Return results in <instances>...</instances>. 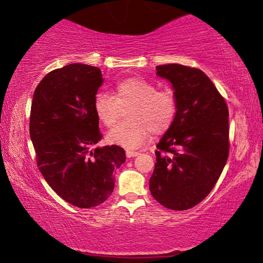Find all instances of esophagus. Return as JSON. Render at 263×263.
Listing matches in <instances>:
<instances>
[{"label": "esophagus", "mask_w": 263, "mask_h": 263, "mask_svg": "<svg viewBox=\"0 0 263 263\" xmlns=\"http://www.w3.org/2000/svg\"><path fill=\"white\" fill-rule=\"evenodd\" d=\"M140 153L139 152H134V151H127L125 152V155H127V158H135L138 157Z\"/></svg>", "instance_id": "esophagus-1"}]
</instances>
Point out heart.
Segmentation results:
<instances>
[{
  "instance_id": "heart-1",
  "label": "heart",
  "mask_w": 263,
  "mask_h": 263,
  "mask_svg": "<svg viewBox=\"0 0 263 263\" xmlns=\"http://www.w3.org/2000/svg\"><path fill=\"white\" fill-rule=\"evenodd\" d=\"M115 91V96L98 91L93 100L95 114L106 127H112L120 119L121 106L132 104L129 121L108 133L110 143L135 149L146 142L152 132L162 134L176 120L178 104L172 90H158L157 85L142 78H127L117 83Z\"/></svg>"
}]
</instances>
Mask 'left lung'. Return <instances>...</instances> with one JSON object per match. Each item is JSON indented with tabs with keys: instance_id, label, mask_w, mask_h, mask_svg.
<instances>
[{
	"instance_id": "8db88e82",
	"label": "left lung",
	"mask_w": 263,
	"mask_h": 263,
	"mask_svg": "<svg viewBox=\"0 0 263 263\" xmlns=\"http://www.w3.org/2000/svg\"><path fill=\"white\" fill-rule=\"evenodd\" d=\"M177 98L176 120L157 144L149 179L154 199L167 209H191L206 197L229 155V111L201 70L179 64L157 66Z\"/></svg>"
}]
</instances>
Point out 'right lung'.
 Wrapping results in <instances>:
<instances>
[{"label":"right lung","instance_id":"obj_1","mask_svg":"<svg viewBox=\"0 0 263 263\" xmlns=\"http://www.w3.org/2000/svg\"><path fill=\"white\" fill-rule=\"evenodd\" d=\"M102 84L100 68L70 64L45 76L30 108L29 135L41 174L57 195L82 209L108 199L114 172L125 161L115 144L91 149L102 139L93 110Z\"/></svg>","mask_w":263,"mask_h":263}]
</instances>
